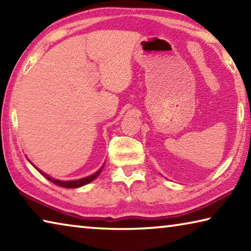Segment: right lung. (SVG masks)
Here are the masks:
<instances>
[{
	"instance_id": "1",
	"label": "right lung",
	"mask_w": 251,
	"mask_h": 251,
	"mask_svg": "<svg viewBox=\"0 0 251 251\" xmlns=\"http://www.w3.org/2000/svg\"><path fill=\"white\" fill-rule=\"evenodd\" d=\"M33 165V164H32ZM34 166V165H33ZM35 167V166H34ZM36 168V167H35ZM37 169V168H36ZM101 169H103V166H101V168L100 169V171H97L95 174H93V175L88 176V177H85V178H80V179H77V180H57V179H54V178L50 177L49 175H46V174H44L43 172H41L40 169H37L42 175H43L46 179H49L50 182H53V184L57 185V186H61V187H64V188H77V187H82L84 185H87L88 182H91L95 179V178L100 175Z\"/></svg>"
}]
</instances>
